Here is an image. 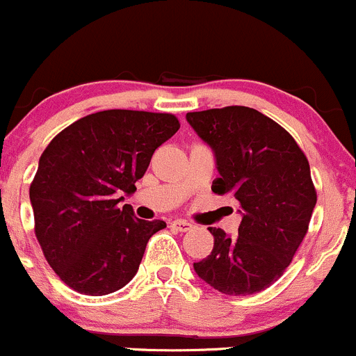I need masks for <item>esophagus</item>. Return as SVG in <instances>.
Segmentation results:
<instances>
[{"instance_id":"obj_1","label":"esophagus","mask_w":356,"mask_h":356,"mask_svg":"<svg viewBox=\"0 0 356 356\" xmlns=\"http://www.w3.org/2000/svg\"><path fill=\"white\" fill-rule=\"evenodd\" d=\"M170 227L175 229V231L188 232V231H191V229H193V224H189L188 220H174V222H172Z\"/></svg>"}]
</instances>
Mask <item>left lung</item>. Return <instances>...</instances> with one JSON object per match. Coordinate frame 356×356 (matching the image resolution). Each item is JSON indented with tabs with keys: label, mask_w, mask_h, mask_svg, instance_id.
Wrapping results in <instances>:
<instances>
[{
	"label": "left lung",
	"mask_w": 356,
	"mask_h": 356,
	"mask_svg": "<svg viewBox=\"0 0 356 356\" xmlns=\"http://www.w3.org/2000/svg\"><path fill=\"white\" fill-rule=\"evenodd\" d=\"M215 152L220 177L213 193L232 195L241 207L238 236L208 227L213 250L196 261V274L232 296L260 293L289 267L305 239L317 191L310 165L284 127L248 106L186 115Z\"/></svg>",
	"instance_id": "1"
}]
</instances>
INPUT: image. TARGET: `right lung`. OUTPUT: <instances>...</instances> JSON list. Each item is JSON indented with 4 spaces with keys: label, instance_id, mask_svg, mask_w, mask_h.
I'll return each mask as SVG.
<instances>
[{
    "label": "right lung",
    "instance_id": "right-lung-1",
    "mask_svg": "<svg viewBox=\"0 0 356 356\" xmlns=\"http://www.w3.org/2000/svg\"><path fill=\"white\" fill-rule=\"evenodd\" d=\"M177 117L138 110L86 115L51 139L31 182L34 232L46 261L77 293L102 296L138 272L163 220H141L122 193L136 191Z\"/></svg>",
    "mask_w": 356,
    "mask_h": 356
}]
</instances>
